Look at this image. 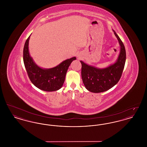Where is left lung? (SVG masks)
Returning a JSON list of instances; mask_svg holds the SVG:
<instances>
[{"label": "left lung", "mask_w": 147, "mask_h": 147, "mask_svg": "<svg viewBox=\"0 0 147 147\" xmlns=\"http://www.w3.org/2000/svg\"><path fill=\"white\" fill-rule=\"evenodd\" d=\"M120 46V52L116 62L105 68L100 69L89 65L80 61L82 78L86 89L92 92L98 93L107 91L119 82L126 62L125 46L113 30Z\"/></svg>", "instance_id": "8db88e82"}]
</instances>
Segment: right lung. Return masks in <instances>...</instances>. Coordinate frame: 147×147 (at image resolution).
<instances>
[{
    "mask_svg": "<svg viewBox=\"0 0 147 147\" xmlns=\"http://www.w3.org/2000/svg\"><path fill=\"white\" fill-rule=\"evenodd\" d=\"M26 40L23 51V60L28 77L32 83L38 89L46 91L60 89L65 80L67 71L71 63L76 59L74 57L66 59L54 68L43 69L34 62L28 51V41Z\"/></svg>",
    "mask_w": 147,
    "mask_h": 147,
    "instance_id": "1",
    "label": "right lung"
}]
</instances>
